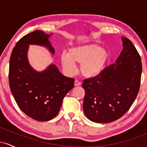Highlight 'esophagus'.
Segmentation results:
<instances>
[{"mask_svg": "<svg viewBox=\"0 0 147 147\" xmlns=\"http://www.w3.org/2000/svg\"><path fill=\"white\" fill-rule=\"evenodd\" d=\"M82 83H81L80 82H79V81L77 80H75V86H80Z\"/></svg>", "mask_w": 147, "mask_h": 147, "instance_id": "obj_1", "label": "esophagus"}]
</instances>
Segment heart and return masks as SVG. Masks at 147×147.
Masks as SVG:
<instances>
[{
    "label": "heart",
    "instance_id": "b5f03b06",
    "mask_svg": "<svg viewBox=\"0 0 147 147\" xmlns=\"http://www.w3.org/2000/svg\"><path fill=\"white\" fill-rule=\"evenodd\" d=\"M109 59V52L97 44L72 47L67 55L63 53L60 57L62 67L68 75L75 74V64H80L79 72L86 78H92L101 73Z\"/></svg>",
    "mask_w": 147,
    "mask_h": 147
}]
</instances>
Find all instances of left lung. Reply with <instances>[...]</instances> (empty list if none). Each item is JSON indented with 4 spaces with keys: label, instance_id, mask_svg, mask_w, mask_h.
<instances>
[{
    "label": "left lung",
    "instance_id": "obj_1",
    "mask_svg": "<svg viewBox=\"0 0 147 147\" xmlns=\"http://www.w3.org/2000/svg\"><path fill=\"white\" fill-rule=\"evenodd\" d=\"M122 39L123 50L115 63L82 84L84 114L93 122L117 120L129 111L139 92L142 70L140 56L129 38L122 36Z\"/></svg>",
    "mask_w": 147,
    "mask_h": 147
}]
</instances>
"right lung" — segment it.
I'll return each mask as SVG.
<instances>
[{
	"mask_svg": "<svg viewBox=\"0 0 147 147\" xmlns=\"http://www.w3.org/2000/svg\"><path fill=\"white\" fill-rule=\"evenodd\" d=\"M52 35L41 30L28 34L16 43L9 60V87L16 104L27 115L41 122L58 114L64 97L75 85V79L62 75L55 64L40 72L30 65V45L43 46L55 55L49 41Z\"/></svg>",
	"mask_w": 147,
	"mask_h": 147,
	"instance_id": "obj_1",
	"label": "right lung"
}]
</instances>
